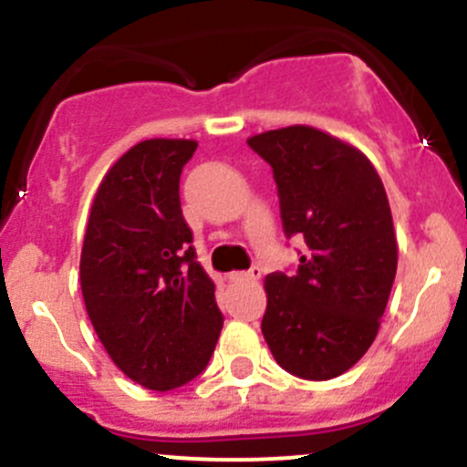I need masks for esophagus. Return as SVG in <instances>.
<instances>
[{
	"mask_svg": "<svg viewBox=\"0 0 467 467\" xmlns=\"http://www.w3.org/2000/svg\"><path fill=\"white\" fill-rule=\"evenodd\" d=\"M260 277H262V268L253 266V268H248V271L233 273V275H230V280H233V282H257Z\"/></svg>",
	"mask_w": 467,
	"mask_h": 467,
	"instance_id": "esophagus-1",
	"label": "esophagus"
}]
</instances>
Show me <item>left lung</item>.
<instances>
[{
  "label": "left lung",
  "instance_id": "8db88e82",
  "mask_svg": "<svg viewBox=\"0 0 467 467\" xmlns=\"http://www.w3.org/2000/svg\"><path fill=\"white\" fill-rule=\"evenodd\" d=\"M266 160L286 239H305L296 273L266 275L262 334L296 378L323 381L357 364L379 329L398 268L393 219L361 150L312 126L248 140Z\"/></svg>",
  "mask_w": 467,
  "mask_h": 467
}]
</instances>
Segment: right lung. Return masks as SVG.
<instances>
[{"label": "right lung", "mask_w": 467, "mask_h": 467, "mask_svg": "<svg viewBox=\"0 0 467 467\" xmlns=\"http://www.w3.org/2000/svg\"><path fill=\"white\" fill-rule=\"evenodd\" d=\"M194 140H146L99 185L81 253L89 321L117 368L150 390L205 370L223 314L192 246L181 173Z\"/></svg>", "instance_id": "1"}]
</instances>
